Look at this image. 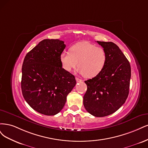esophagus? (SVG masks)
Instances as JSON below:
<instances>
[{
    "label": "esophagus",
    "instance_id": "34e87169",
    "mask_svg": "<svg viewBox=\"0 0 148 148\" xmlns=\"http://www.w3.org/2000/svg\"><path fill=\"white\" fill-rule=\"evenodd\" d=\"M75 80H76V81H77V82H82V80L81 79H80L79 78H78V77H75Z\"/></svg>",
    "mask_w": 148,
    "mask_h": 148
}]
</instances>
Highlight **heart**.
<instances>
[{
  "label": "heart",
  "mask_w": 148,
  "mask_h": 148,
  "mask_svg": "<svg viewBox=\"0 0 148 148\" xmlns=\"http://www.w3.org/2000/svg\"><path fill=\"white\" fill-rule=\"evenodd\" d=\"M69 51H64L60 55L62 68L66 71L70 72L78 65V73L91 79L101 73L105 67L108 55L102 47L83 41L71 46Z\"/></svg>",
  "instance_id": "obj_1"
}]
</instances>
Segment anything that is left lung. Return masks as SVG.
<instances>
[{"instance_id": "left-lung-1", "label": "left lung", "mask_w": 148, "mask_h": 148, "mask_svg": "<svg viewBox=\"0 0 148 148\" xmlns=\"http://www.w3.org/2000/svg\"><path fill=\"white\" fill-rule=\"evenodd\" d=\"M97 42L106 50L108 60L101 73L85 81L87 90L84 96V106L88 113L101 117L116 112L125 103L129 93L131 68L116 44Z\"/></svg>"}]
</instances>
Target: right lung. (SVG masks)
<instances>
[{"instance_id":"right-lung-1","label":"right lung","mask_w":148,"mask_h":148,"mask_svg":"<svg viewBox=\"0 0 148 148\" xmlns=\"http://www.w3.org/2000/svg\"><path fill=\"white\" fill-rule=\"evenodd\" d=\"M64 42L44 39L26 54L22 66L21 90L37 112L54 116L61 111L76 84L74 75L62 68L60 55Z\"/></svg>"}]
</instances>
